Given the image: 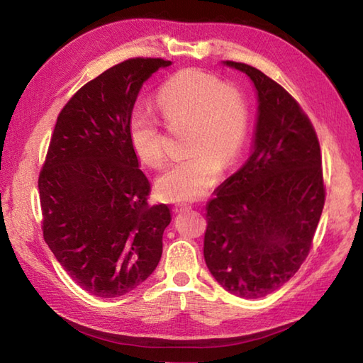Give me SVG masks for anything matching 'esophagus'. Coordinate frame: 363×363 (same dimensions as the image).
Listing matches in <instances>:
<instances>
[{"mask_svg": "<svg viewBox=\"0 0 363 363\" xmlns=\"http://www.w3.org/2000/svg\"><path fill=\"white\" fill-rule=\"evenodd\" d=\"M191 208V205H188V203H175L174 205V211L175 213H182V211H186V209H189Z\"/></svg>", "mask_w": 363, "mask_h": 363, "instance_id": "34e87169", "label": "esophagus"}]
</instances>
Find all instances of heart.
<instances>
[{
	"label": "heart",
	"mask_w": 363,
	"mask_h": 363,
	"mask_svg": "<svg viewBox=\"0 0 363 363\" xmlns=\"http://www.w3.org/2000/svg\"><path fill=\"white\" fill-rule=\"evenodd\" d=\"M157 104L166 124H189L184 141L188 157L172 161L157 179L158 194L166 200H194L219 180L222 166L236 163L250 132L248 104L236 88L217 76L189 68L175 72L161 85ZM128 140L135 154L149 167L166 161L160 119L136 106L128 116Z\"/></svg>",
	"instance_id": "b5f03b06"
}]
</instances>
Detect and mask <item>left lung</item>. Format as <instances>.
Listing matches in <instances>:
<instances>
[{
    "label": "left lung",
    "instance_id": "1",
    "mask_svg": "<svg viewBox=\"0 0 363 363\" xmlns=\"http://www.w3.org/2000/svg\"><path fill=\"white\" fill-rule=\"evenodd\" d=\"M225 63L253 80L259 111L252 155L206 206L203 256L223 289L256 300L306 261L326 188L315 128L298 101L257 68Z\"/></svg>",
    "mask_w": 363,
    "mask_h": 363
}]
</instances>
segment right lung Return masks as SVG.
<instances>
[{
    "mask_svg": "<svg viewBox=\"0 0 363 363\" xmlns=\"http://www.w3.org/2000/svg\"><path fill=\"white\" fill-rule=\"evenodd\" d=\"M169 65L127 59L79 88L60 110L38 175L46 244L94 296L133 291L163 253L171 213L164 203H147L150 183L127 125L143 84Z\"/></svg>",
    "mask_w": 363,
    "mask_h": 363,
    "instance_id": "obj_1",
    "label": "right lung"
}]
</instances>
